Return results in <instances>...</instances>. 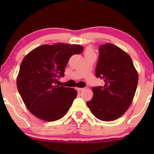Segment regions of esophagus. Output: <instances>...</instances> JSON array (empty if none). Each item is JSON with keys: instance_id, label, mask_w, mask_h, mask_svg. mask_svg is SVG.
Here are the masks:
<instances>
[{"instance_id": "obj_1", "label": "esophagus", "mask_w": 154, "mask_h": 154, "mask_svg": "<svg viewBox=\"0 0 154 154\" xmlns=\"http://www.w3.org/2000/svg\"><path fill=\"white\" fill-rule=\"evenodd\" d=\"M83 90H84V88H77V91H83Z\"/></svg>"}]
</instances>
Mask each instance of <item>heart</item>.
<instances>
[{"label":"heart","instance_id":"1","mask_svg":"<svg viewBox=\"0 0 154 154\" xmlns=\"http://www.w3.org/2000/svg\"><path fill=\"white\" fill-rule=\"evenodd\" d=\"M89 55H95L94 51H93V50L91 48H88L86 49L85 52V56H89Z\"/></svg>","mask_w":154,"mask_h":154}]
</instances>
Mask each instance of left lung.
I'll list each match as a JSON object with an SVG mask.
<instances>
[{
	"label": "left lung",
	"instance_id": "obj_1",
	"mask_svg": "<svg viewBox=\"0 0 154 154\" xmlns=\"http://www.w3.org/2000/svg\"><path fill=\"white\" fill-rule=\"evenodd\" d=\"M95 76L104 85L92 88L93 96L87 102L88 108L102 121L118 119L128 110L137 89L138 75L132 59L113 44L100 45Z\"/></svg>",
	"mask_w": 154,
	"mask_h": 154
}]
</instances>
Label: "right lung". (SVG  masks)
<instances>
[{
	"instance_id": "add662e5",
	"label": "right lung",
	"mask_w": 154,
	"mask_h": 154,
	"mask_svg": "<svg viewBox=\"0 0 154 154\" xmlns=\"http://www.w3.org/2000/svg\"><path fill=\"white\" fill-rule=\"evenodd\" d=\"M83 49L79 45H43L24 58L17 77V89L32 114L48 122L56 121L66 114L77 92L56 83L64 76L70 57L81 54Z\"/></svg>"
}]
</instances>
